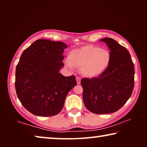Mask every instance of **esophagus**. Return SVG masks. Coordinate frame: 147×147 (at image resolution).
<instances>
[{
  "label": "esophagus",
  "instance_id": "34e87169",
  "mask_svg": "<svg viewBox=\"0 0 147 147\" xmlns=\"http://www.w3.org/2000/svg\"><path fill=\"white\" fill-rule=\"evenodd\" d=\"M76 82H77V84H80V82H81V79L80 78H78V77H76Z\"/></svg>",
  "mask_w": 147,
  "mask_h": 147
}]
</instances>
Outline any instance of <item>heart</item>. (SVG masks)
Segmentation results:
<instances>
[{"instance_id": "1", "label": "heart", "mask_w": 147, "mask_h": 147, "mask_svg": "<svg viewBox=\"0 0 147 147\" xmlns=\"http://www.w3.org/2000/svg\"><path fill=\"white\" fill-rule=\"evenodd\" d=\"M65 65L69 69L74 67L81 69L82 73L88 77L100 75L109 67L111 54L108 51L94 45H86L72 50Z\"/></svg>"}]
</instances>
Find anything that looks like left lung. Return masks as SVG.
<instances>
[{
  "label": "left lung",
  "mask_w": 147,
  "mask_h": 147,
  "mask_svg": "<svg viewBox=\"0 0 147 147\" xmlns=\"http://www.w3.org/2000/svg\"><path fill=\"white\" fill-rule=\"evenodd\" d=\"M111 54L108 69L98 77L81 80L83 100L86 108L95 114L118 111L132 93L134 86V65L125 47L113 39L106 38Z\"/></svg>",
  "instance_id": "obj_1"
}]
</instances>
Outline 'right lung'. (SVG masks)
<instances>
[{"label":"right lung","instance_id":"add662e5","mask_svg":"<svg viewBox=\"0 0 147 147\" xmlns=\"http://www.w3.org/2000/svg\"><path fill=\"white\" fill-rule=\"evenodd\" d=\"M67 45L38 39L21 54L16 71L17 97L31 113L54 116L61 111L67 93L76 85L74 76L59 73Z\"/></svg>","mask_w":147,"mask_h":147}]
</instances>
